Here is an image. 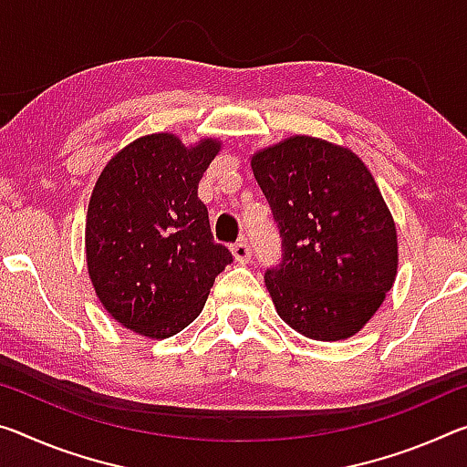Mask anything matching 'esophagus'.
Returning a JSON list of instances; mask_svg holds the SVG:
<instances>
[{
    "label": "esophagus",
    "mask_w": 467,
    "mask_h": 467,
    "mask_svg": "<svg viewBox=\"0 0 467 467\" xmlns=\"http://www.w3.org/2000/svg\"><path fill=\"white\" fill-rule=\"evenodd\" d=\"M233 255L236 262L241 264H247L251 260V247H249V241L247 239H239L233 245Z\"/></svg>",
    "instance_id": "1"
}]
</instances>
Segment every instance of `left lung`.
<instances>
[{
    "label": "left lung",
    "mask_w": 467,
    "mask_h": 467,
    "mask_svg": "<svg viewBox=\"0 0 467 467\" xmlns=\"http://www.w3.org/2000/svg\"><path fill=\"white\" fill-rule=\"evenodd\" d=\"M280 234L265 270L278 316L314 340L349 338L374 316L397 274V231L358 155L293 137L251 160Z\"/></svg>",
    "instance_id": "obj_1"
}]
</instances>
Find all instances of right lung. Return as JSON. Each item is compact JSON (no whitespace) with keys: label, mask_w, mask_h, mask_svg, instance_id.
Listing matches in <instances>:
<instances>
[{"label":"right lung","mask_w":467,"mask_h":467,"mask_svg":"<svg viewBox=\"0 0 467 467\" xmlns=\"http://www.w3.org/2000/svg\"><path fill=\"white\" fill-rule=\"evenodd\" d=\"M220 143L184 147L160 132L132 140L103 168L87 212L88 276L124 328L168 338L202 314L233 262L213 241L197 187Z\"/></svg>","instance_id":"1"}]
</instances>
